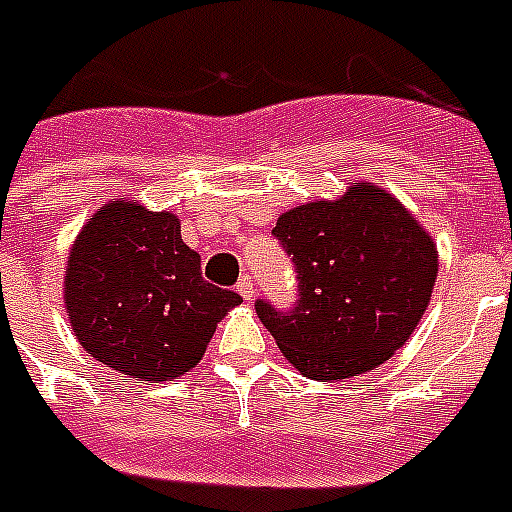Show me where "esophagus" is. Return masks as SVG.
Instances as JSON below:
<instances>
[{
	"label": "esophagus",
	"instance_id": "34e87169",
	"mask_svg": "<svg viewBox=\"0 0 512 512\" xmlns=\"http://www.w3.org/2000/svg\"><path fill=\"white\" fill-rule=\"evenodd\" d=\"M236 292L242 294L247 302H252V297H255V281H252V276L239 278V284H236Z\"/></svg>",
	"mask_w": 512,
	"mask_h": 512
}]
</instances>
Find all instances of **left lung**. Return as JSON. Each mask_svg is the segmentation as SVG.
Segmentation results:
<instances>
[{"instance_id": "8db88e82", "label": "left lung", "mask_w": 512, "mask_h": 512, "mask_svg": "<svg viewBox=\"0 0 512 512\" xmlns=\"http://www.w3.org/2000/svg\"><path fill=\"white\" fill-rule=\"evenodd\" d=\"M273 234L292 255L299 302L255 310L302 376L342 381L386 363L431 302L439 252L400 199L368 181L278 218Z\"/></svg>"}]
</instances>
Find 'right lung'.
Masks as SVG:
<instances>
[{
    "label": "right lung",
    "instance_id": "right-lung-1",
    "mask_svg": "<svg viewBox=\"0 0 512 512\" xmlns=\"http://www.w3.org/2000/svg\"><path fill=\"white\" fill-rule=\"evenodd\" d=\"M81 347L126 378L160 384L202 360L242 297L207 284L178 215L110 199L83 223L62 278Z\"/></svg>",
    "mask_w": 512,
    "mask_h": 512
}]
</instances>
